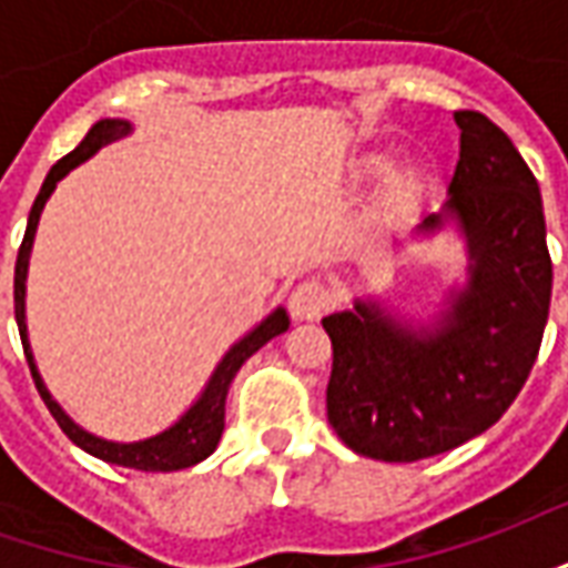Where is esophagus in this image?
I'll list each match as a JSON object with an SVG mask.
<instances>
[{
    "label": "esophagus",
    "mask_w": 568,
    "mask_h": 568,
    "mask_svg": "<svg viewBox=\"0 0 568 568\" xmlns=\"http://www.w3.org/2000/svg\"><path fill=\"white\" fill-rule=\"evenodd\" d=\"M332 304V295H328V288L320 280H304L301 285L292 288V295H288V310H292V316L301 322H313L320 320L322 313L328 310Z\"/></svg>",
    "instance_id": "obj_1"
}]
</instances>
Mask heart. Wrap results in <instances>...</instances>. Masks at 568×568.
Here are the masks:
<instances>
[{"label": "heart", "instance_id": "heart-1", "mask_svg": "<svg viewBox=\"0 0 568 568\" xmlns=\"http://www.w3.org/2000/svg\"><path fill=\"white\" fill-rule=\"evenodd\" d=\"M386 166H389V154H386V151H371V154H365V158L356 163V179H362V182H365V179H377ZM383 187H386L389 203H395V206L414 203V200L419 197V191H423V170L410 161L395 163L393 170L386 173Z\"/></svg>", "mask_w": 568, "mask_h": 568}]
</instances>
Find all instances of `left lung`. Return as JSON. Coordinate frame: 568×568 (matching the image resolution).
I'll list each match as a JSON object with an SVG mask.
<instances>
[{
	"instance_id": "left-lung-1",
	"label": "left lung",
	"mask_w": 568,
	"mask_h": 568,
	"mask_svg": "<svg viewBox=\"0 0 568 568\" xmlns=\"http://www.w3.org/2000/svg\"><path fill=\"white\" fill-rule=\"evenodd\" d=\"M453 118L463 133L450 197L414 231L463 236L465 283L432 322L371 295L322 320L334 349L328 423L349 450L383 463L438 456L499 423L548 325L554 271L536 175L487 115Z\"/></svg>"
}]
</instances>
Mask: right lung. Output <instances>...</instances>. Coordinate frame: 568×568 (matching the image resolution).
Returning <instances> with one entry per match:
<instances>
[{
    "label": "right lung",
    "mask_w": 568,
    "mask_h": 568,
    "mask_svg": "<svg viewBox=\"0 0 568 568\" xmlns=\"http://www.w3.org/2000/svg\"><path fill=\"white\" fill-rule=\"evenodd\" d=\"M133 133V124L124 121V118H103L97 121L88 136L81 140V145L75 151H69L67 158L51 166V173L44 175L42 191L32 203L30 219H27V234H23V243H20L18 264H14V320H18L20 341H23V353H27V362H30L32 381H36V389L42 395V402L51 410V417L57 419V426L63 428L72 444H79L81 450L91 453L103 463L121 465V468H136V471H179V468H187V465L203 463L222 440L224 432V402H227V389H231V381L236 377V371L243 368V362L248 356H255L261 346L273 341L276 334H283L288 328V313L283 307H276L271 316L252 328L248 334H243L227 353L222 356V362L215 365V371L210 374V381L203 386V393L197 395V402L187 407L182 417L175 419L173 426H166L158 435L142 440H109L93 435L88 428H81L75 419L69 417L63 407L57 405L54 395L48 393L42 374H39V365H36V356H32L30 346V332H27V273H30V255H32V240H36V227H39V219H42V210L48 197L54 194V187L60 179H67L79 163H84L88 158H93L97 151L109 145V142L124 140Z\"/></svg>",
    "instance_id": "right-lung-1"
}]
</instances>
